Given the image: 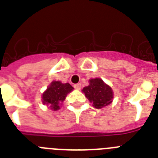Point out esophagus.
<instances>
[{"instance_id": "1", "label": "esophagus", "mask_w": 158, "mask_h": 158, "mask_svg": "<svg viewBox=\"0 0 158 158\" xmlns=\"http://www.w3.org/2000/svg\"><path fill=\"white\" fill-rule=\"evenodd\" d=\"M74 87L77 90H80L81 88V84L80 83H76V84H74Z\"/></svg>"}]
</instances>
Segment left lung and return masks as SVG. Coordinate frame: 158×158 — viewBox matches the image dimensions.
<instances>
[{
  "instance_id": "left-lung-1",
  "label": "left lung",
  "mask_w": 158,
  "mask_h": 158,
  "mask_svg": "<svg viewBox=\"0 0 158 158\" xmlns=\"http://www.w3.org/2000/svg\"><path fill=\"white\" fill-rule=\"evenodd\" d=\"M90 84L83 89L86 97L93 103L96 108H102L112 103L113 98L112 88L100 79H90Z\"/></svg>"
}]
</instances>
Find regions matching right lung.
Segmentation results:
<instances>
[{
    "label": "right lung",
    "mask_w": 158,
    "mask_h": 158,
    "mask_svg": "<svg viewBox=\"0 0 158 158\" xmlns=\"http://www.w3.org/2000/svg\"><path fill=\"white\" fill-rule=\"evenodd\" d=\"M74 89L71 84L54 81L50 83L46 91L42 94L43 104L49 105L52 110L59 109V104L65 99L69 92Z\"/></svg>",
    "instance_id": "right-lung-1"
}]
</instances>
